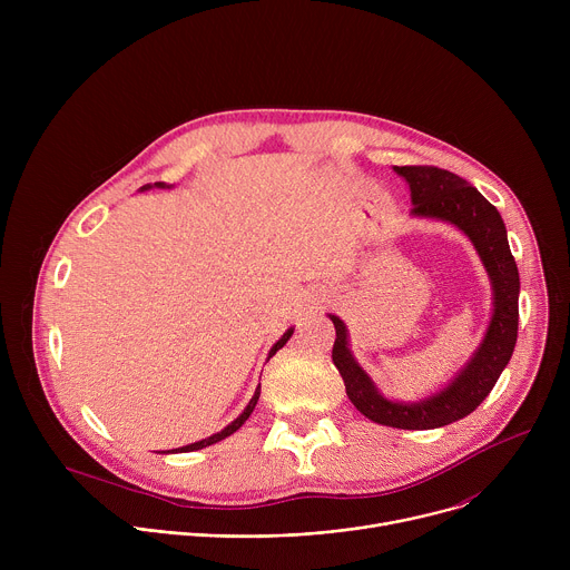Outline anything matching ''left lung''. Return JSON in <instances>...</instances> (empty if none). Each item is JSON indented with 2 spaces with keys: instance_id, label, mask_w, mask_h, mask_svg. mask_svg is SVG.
Listing matches in <instances>:
<instances>
[{
  "instance_id": "8db88e82",
  "label": "left lung",
  "mask_w": 570,
  "mask_h": 570,
  "mask_svg": "<svg viewBox=\"0 0 570 570\" xmlns=\"http://www.w3.org/2000/svg\"><path fill=\"white\" fill-rule=\"evenodd\" d=\"M394 171L411 187L413 216L446 220L462 229L473 243L494 291L490 327L455 379L440 392L420 401L385 399L352 356L345 322L330 313L336 327L332 358L345 381L350 401L367 420L403 431H429L473 413L497 385L517 345L521 282L505 223L499 209L475 187L438 167H394Z\"/></svg>"
}]
</instances>
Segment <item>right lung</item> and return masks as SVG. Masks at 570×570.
Listing matches in <instances>:
<instances>
[{
    "label": "right lung",
    "instance_id": "1",
    "mask_svg": "<svg viewBox=\"0 0 570 570\" xmlns=\"http://www.w3.org/2000/svg\"><path fill=\"white\" fill-rule=\"evenodd\" d=\"M153 185H144L141 187V191L144 189H150ZM155 187H159V189H165V187H169V185H165V183H155ZM293 336V327L273 345V350H271V354H268V358H273L286 343H288V338ZM259 394H262V385H257V390H255V394H253V399H250V403L246 405V411H243L232 424H227L220 433H214V435H209V438H205V440H200V442H194V444H187V446H183V449H174L176 453H187V451H198V449H205V446H209V444H216V442H220V440H225V438H229L234 431H238L240 426H243V422H246L250 415H253V411H255V405H257V401H259Z\"/></svg>",
    "mask_w": 570,
    "mask_h": 570
}]
</instances>
